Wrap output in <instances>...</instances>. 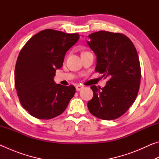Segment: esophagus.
Here are the masks:
<instances>
[{
  "instance_id": "1",
  "label": "esophagus",
  "mask_w": 159,
  "mask_h": 159,
  "mask_svg": "<svg viewBox=\"0 0 159 159\" xmlns=\"http://www.w3.org/2000/svg\"><path fill=\"white\" fill-rule=\"evenodd\" d=\"M83 88H84V87H83V85H78L76 86V89L77 91H79L80 90H82Z\"/></svg>"
}]
</instances>
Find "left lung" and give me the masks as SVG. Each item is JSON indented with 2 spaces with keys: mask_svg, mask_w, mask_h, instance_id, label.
Listing matches in <instances>:
<instances>
[{
  "mask_svg": "<svg viewBox=\"0 0 159 159\" xmlns=\"http://www.w3.org/2000/svg\"><path fill=\"white\" fill-rule=\"evenodd\" d=\"M88 38V46L97 56L95 71L109 80L102 88L91 86L93 98L88 108L100 119H116L128 111L138 95L141 79L138 52L123 34L99 31Z\"/></svg>",
  "mask_w": 159,
  "mask_h": 159,
  "instance_id": "obj_1",
  "label": "left lung"
}]
</instances>
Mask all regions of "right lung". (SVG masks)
Instances as JSON below:
<instances>
[{
    "instance_id": "1",
    "label": "right lung",
    "mask_w": 159,
    "mask_h": 159,
    "mask_svg": "<svg viewBox=\"0 0 159 159\" xmlns=\"http://www.w3.org/2000/svg\"><path fill=\"white\" fill-rule=\"evenodd\" d=\"M79 34L45 29L32 36L20 51L15 69V86L20 104L39 119H50L65 111L76 88L56 84V69L79 39Z\"/></svg>"
}]
</instances>
